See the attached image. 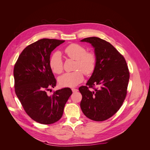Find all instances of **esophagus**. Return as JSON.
I'll return each mask as SVG.
<instances>
[{"label":"esophagus","instance_id":"1","mask_svg":"<svg viewBox=\"0 0 150 150\" xmlns=\"http://www.w3.org/2000/svg\"><path fill=\"white\" fill-rule=\"evenodd\" d=\"M72 91L73 93H76L77 91H78V89H76V88H72Z\"/></svg>","mask_w":150,"mask_h":150}]
</instances>
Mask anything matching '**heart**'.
Segmentation results:
<instances>
[{
    "instance_id": "b5f03b06",
    "label": "heart",
    "mask_w": 150,
    "mask_h": 150,
    "mask_svg": "<svg viewBox=\"0 0 150 150\" xmlns=\"http://www.w3.org/2000/svg\"><path fill=\"white\" fill-rule=\"evenodd\" d=\"M66 55L76 60L74 72H66L58 79L59 83L64 87H74L84 79V73L89 75L96 67V57L93 53L86 52V49L78 44H71L65 49ZM49 66L56 74H61L63 70L62 60L59 52L54 53L49 60Z\"/></svg>"
}]
</instances>
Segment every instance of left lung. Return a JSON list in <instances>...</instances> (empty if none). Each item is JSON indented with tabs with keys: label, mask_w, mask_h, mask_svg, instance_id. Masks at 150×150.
Returning a JSON list of instances; mask_svg holds the SVG:
<instances>
[{
	"label": "left lung",
	"mask_w": 150,
	"mask_h": 150,
	"mask_svg": "<svg viewBox=\"0 0 150 150\" xmlns=\"http://www.w3.org/2000/svg\"><path fill=\"white\" fill-rule=\"evenodd\" d=\"M94 49L96 67L86 86H81L80 106L84 115L93 121L110 118L120 110L127 94L129 72L124 57L114 46L96 37L83 39ZM96 86L91 92L89 88Z\"/></svg>",
	"instance_id": "1"
}]
</instances>
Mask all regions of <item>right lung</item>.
Segmentation results:
<instances>
[{"label": "right lung", "mask_w": 150, "mask_h": 150, "mask_svg": "<svg viewBox=\"0 0 150 150\" xmlns=\"http://www.w3.org/2000/svg\"><path fill=\"white\" fill-rule=\"evenodd\" d=\"M65 40L42 39L27 46L13 69L15 92L25 111L40 124L50 125L59 120L65 104L72 94L69 88L48 95L56 80L49 66L53 50Z\"/></svg>", "instance_id": "obj_1"}]
</instances>
